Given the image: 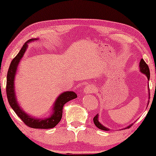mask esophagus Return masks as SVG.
I'll return each instance as SVG.
<instances>
[{
    "instance_id": "34e87169",
    "label": "esophagus",
    "mask_w": 156,
    "mask_h": 156,
    "mask_svg": "<svg viewBox=\"0 0 156 156\" xmlns=\"http://www.w3.org/2000/svg\"><path fill=\"white\" fill-rule=\"evenodd\" d=\"M96 91V88L92 84H89L84 89V92L86 93H94Z\"/></svg>"
}]
</instances>
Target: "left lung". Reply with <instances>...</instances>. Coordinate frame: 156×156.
Here are the masks:
<instances>
[{
	"label": "left lung",
	"mask_w": 156,
	"mask_h": 156,
	"mask_svg": "<svg viewBox=\"0 0 156 156\" xmlns=\"http://www.w3.org/2000/svg\"><path fill=\"white\" fill-rule=\"evenodd\" d=\"M139 67H140V72L144 73V75H146L147 78L148 80H150V69H149V67H148V65L145 63V62H144V59L143 58H141V61H140V63H139ZM149 94H150V92H149ZM149 104V103H148ZM93 121H94V125H96L97 127H98L99 129L101 130H109L108 128H105V127L103 126V125H101V123H100V122L98 121V114H97V115L93 118ZM132 125H128L127 128H125L124 129H126V128H129L130 126H132Z\"/></svg>",
	"instance_id": "left-lung-1"
}]
</instances>
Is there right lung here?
<instances>
[{
  "label": "right lung",
  "mask_w": 156,
  "mask_h": 156,
  "mask_svg": "<svg viewBox=\"0 0 156 156\" xmlns=\"http://www.w3.org/2000/svg\"><path fill=\"white\" fill-rule=\"evenodd\" d=\"M34 39H29L27 41L21 48L13 60L11 62L9 68L8 73H7V80H6V95L8 98L9 103L12 108L15 111L18 117L20 118L21 120L26 124L27 126L32 128H40V129H49L53 128L59 122L62 117V112H63L64 105L66 103L69 102L71 100L75 99L77 98V94L74 92H64L61 94L57 98L56 101H55L53 105V112L51 117L47 119H36L27 114L21 109L20 106L18 105L16 95L15 92V77L17 71V67L22 57L26 52L27 47H28V42H32Z\"/></svg>",
  "instance_id": "right-lung-1"
}]
</instances>
